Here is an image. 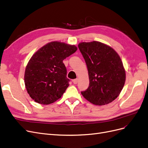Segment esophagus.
<instances>
[{
  "label": "esophagus",
  "instance_id": "esophagus-1",
  "mask_svg": "<svg viewBox=\"0 0 148 148\" xmlns=\"http://www.w3.org/2000/svg\"><path fill=\"white\" fill-rule=\"evenodd\" d=\"M78 79H75L73 80V83L75 84H76L78 83Z\"/></svg>",
  "mask_w": 148,
  "mask_h": 148
}]
</instances>
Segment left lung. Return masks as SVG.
<instances>
[{
    "label": "left lung",
    "mask_w": 148,
    "mask_h": 148,
    "mask_svg": "<svg viewBox=\"0 0 148 148\" xmlns=\"http://www.w3.org/2000/svg\"><path fill=\"white\" fill-rule=\"evenodd\" d=\"M78 48L87 65L89 86L81 92L96 105H105L118 97L125 81V71L119 54L99 42H81Z\"/></svg>",
    "instance_id": "left-lung-1"
}]
</instances>
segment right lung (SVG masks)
<instances>
[{
  "instance_id": "right-lung-1",
  "label": "right lung",
  "mask_w": 148,
  "mask_h": 148,
  "mask_svg": "<svg viewBox=\"0 0 148 148\" xmlns=\"http://www.w3.org/2000/svg\"><path fill=\"white\" fill-rule=\"evenodd\" d=\"M77 50L75 45L52 42L40 48L29 60L24 73L27 93L43 105L54 103L65 92L70 80L63 63Z\"/></svg>"
}]
</instances>
